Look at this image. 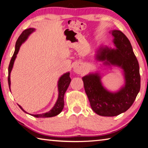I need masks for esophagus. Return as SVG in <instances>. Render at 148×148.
<instances>
[{"label": "esophagus", "mask_w": 148, "mask_h": 148, "mask_svg": "<svg viewBox=\"0 0 148 148\" xmlns=\"http://www.w3.org/2000/svg\"><path fill=\"white\" fill-rule=\"evenodd\" d=\"M74 71L76 72V73L79 74L80 72H82L81 66H80L79 65H76L74 66Z\"/></svg>", "instance_id": "obj_1"}]
</instances>
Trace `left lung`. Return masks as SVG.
<instances>
[{
	"instance_id": "obj_1",
	"label": "left lung",
	"mask_w": 148,
	"mask_h": 148,
	"mask_svg": "<svg viewBox=\"0 0 148 148\" xmlns=\"http://www.w3.org/2000/svg\"><path fill=\"white\" fill-rule=\"evenodd\" d=\"M116 49L101 48L97 58L123 69L125 84L118 92L112 93L101 85L98 74L82 77L85 92L91 108L96 114L103 116H114L130 109L140 88L139 65L131 42L122 32H112Z\"/></svg>"
}]
</instances>
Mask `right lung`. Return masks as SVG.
<instances>
[{"label":"right lung","mask_w":148,"mask_h":148,"mask_svg":"<svg viewBox=\"0 0 148 148\" xmlns=\"http://www.w3.org/2000/svg\"><path fill=\"white\" fill-rule=\"evenodd\" d=\"M34 31V29L33 28H29L24 30L22 32V34L20 35V36L18 37V38L17 39V41L16 42L15 52H14V53H13L12 59H11L10 65L8 66V81L10 90V73H11V71H12L13 63H14L16 56H17V54L18 52V50H19L21 44H22L24 41H25V40L28 38L29 35L31 33H32ZM71 82V77H70L69 72L63 74V76L60 77V80H59L58 82L59 96H58V99L57 101H56L55 106H53V108L51 109L49 112H46V113H43V114H32V116L36 118H47V117L55 116L56 115L60 114V112L62 111L64 107V95H65V93L67 88H68ZM18 106H19L20 108L22 109L24 112H26V111H24L22 107H21L19 105H18Z\"/></svg>","instance_id":"add662e5"}]
</instances>
